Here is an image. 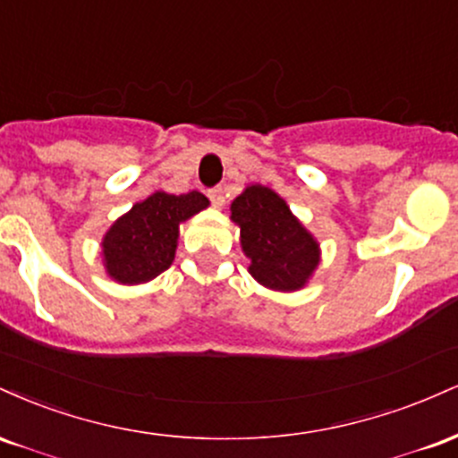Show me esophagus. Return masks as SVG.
<instances>
[{
  "mask_svg": "<svg viewBox=\"0 0 458 458\" xmlns=\"http://www.w3.org/2000/svg\"><path fill=\"white\" fill-rule=\"evenodd\" d=\"M208 198H211L215 208H222L225 204V189L224 187L211 189V191H208Z\"/></svg>",
  "mask_w": 458,
  "mask_h": 458,
  "instance_id": "1",
  "label": "esophagus"
}]
</instances>
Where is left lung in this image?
<instances>
[{
    "label": "left lung",
    "instance_id": "8db88e82",
    "mask_svg": "<svg viewBox=\"0 0 458 458\" xmlns=\"http://www.w3.org/2000/svg\"><path fill=\"white\" fill-rule=\"evenodd\" d=\"M230 219L241 228V247L256 282L282 293L306 286L320 250L284 198L269 187L250 185L230 207Z\"/></svg>",
    "mask_w": 458,
    "mask_h": 458
}]
</instances>
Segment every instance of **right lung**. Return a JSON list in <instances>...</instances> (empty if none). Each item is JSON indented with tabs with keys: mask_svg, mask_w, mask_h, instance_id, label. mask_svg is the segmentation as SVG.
Wrapping results in <instances>:
<instances>
[{
	"mask_svg": "<svg viewBox=\"0 0 458 458\" xmlns=\"http://www.w3.org/2000/svg\"><path fill=\"white\" fill-rule=\"evenodd\" d=\"M208 198L199 191H155L133 204L103 236L101 254L107 276L118 284H144L174 262L178 225L204 211Z\"/></svg>",
	"mask_w": 458,
	"mask_h": 458,
	"instance_id": "1",
	"label": "right lung"
}]
</instances>
